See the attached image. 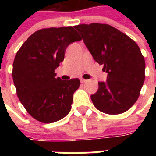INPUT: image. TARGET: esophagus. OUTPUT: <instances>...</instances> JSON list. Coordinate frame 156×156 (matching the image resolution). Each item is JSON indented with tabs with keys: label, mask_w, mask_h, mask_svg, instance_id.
Returning a JSON list of instances; mask_svg holds the SVG:
<instances>
[{
	"label": "esophagus",
	"mask_w": 156,
	"mask_h": 156,
	"mask_svg": "<svg viewBox=\"0 0 156 156\" xmlns=\"http://www.w3.org/2000/svg\"><path fill=\"white\" fill-rule=\"evenodd\" d=\"M80 81L82 83H87L88 80H87V79H84V78H80Z\"/></svg>",
	"instance_id": "34e87169"
}]
</instances>
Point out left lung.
<instances>
[{
  "mask_svg": "<svg viewBox=\"0 0 156 156\" xmlns=\"http://www.w3.org/2000/svg\"><path fill=\"white\" fill-rule=\"evenodd\" d=\"M96 62L108 73L97 92L90 95L98 110L123 113L137 101L145 80V60L140 48L128 35L108 24L90 23L74 27Z\"/></svg>",
  "mask_w": 156,
  "mask_h": 156,
  "instance_id": "obj_1",
  "label": "left lung"
}]
</instances>
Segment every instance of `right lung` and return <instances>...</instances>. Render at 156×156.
Instances as JSON below:
<instances>
[{
  "label": "right lung",
  "instance_id": "add662e5",
  "mask_svg": "<svg viewBox=\"0 0 156 156\" xmlns=\"http://www.w3.org/2000/svg\"><path fill=\"white\" fill-rule=\"evenodd\" d=\"M81 40L72 27L41 29L33 33L17 52L13 83L19 100L33 118L52 123L70 112L80 81L61 80L54 71L63 61L69 45Z\"/></svg>",
  "mask_w": 156,
  "mask_h": 156
}]
</instances>
